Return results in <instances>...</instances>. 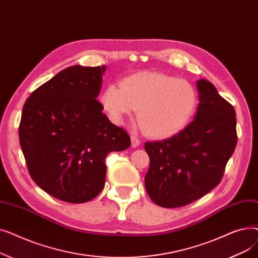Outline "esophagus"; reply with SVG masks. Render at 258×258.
Segmentation results:
<instances>
[{
	"label": "esophagus",
	"instance_id": "obj_1",
	"mask_svg": "<svg viewBox=\"0 0 258 258\" xmlns=\"http://www.w3.org/2000/svg\"><path fill=\"white\" fill-rule=\"evenodd\" d=\"M131 141H132V146H133L134 148H136V147H138V146L140 145V140H139L137 137L131 136Z\"/></svg>",
	"mask_w": 258,
	"mask_h": 258
}]
</instances>
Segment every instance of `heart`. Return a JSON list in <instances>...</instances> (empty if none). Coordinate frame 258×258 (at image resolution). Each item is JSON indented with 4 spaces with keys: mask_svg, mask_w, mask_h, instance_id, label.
Listing matches in <instances>:
<instances>
[{
    "mask_svg": "<svg viewBox=\"0 0 258 258\" xmlns=\"http://www.w3.org/2000/svg\"><path fill=\"white\" fill-rule=\"evenodd\" d=\"M119 86L105 88L101 96L103 107L118 124L138 108L140 125L152 138L165 139L179 134L198 105L195 87L165 73H135L122 79Z\"/></svg>",
    "mask_w": 258,
    "mask_h": 258,
    "instance_id": "obj_1",
    "label": "heart"
}]
</instances>
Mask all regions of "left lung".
<instances>
[{"mask_svg": "<svg viewBox=\"0 0 258 258\" xmlns=\"http://www.w3.org/2000/svg\"><path fill=\"white\" fill-rule=\"evenodd\" d=\"M200 103L183 131L169 139L146 142L150 168L145 189L161 207L186 206L218 186L237 143L233 105L208 80L197 83Z\"/></svg>", "mask_w": 258, "mask_h": 258, "instance_id": "obj_1", "label": "left lung"}]
</instances>
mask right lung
Returning <instances> with one entry per match:
<instances>
[{"instance_id":"right-lung-1","label":"right lung","mask_w":258,"mask_h":258,"mask_svg":"<svg viewBox=\"0 0 258 258\" xmlns=\"http://www.w3.org/2000/svg\"><path fill=\"white\" fill-rule=\"evenodd\" d=\"M105 67L73 66L26 100L19 137L32 180L50 196L86 203L103 189L105 157L131 146L128 134L108 120L97 100Z\"/></svg>"}]
</instances>
